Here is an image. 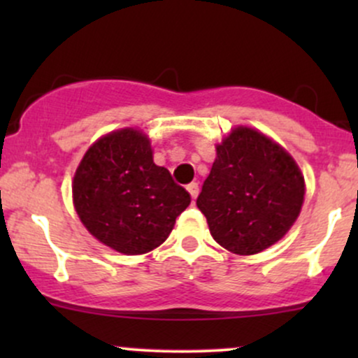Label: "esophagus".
Listing matches in <instances>:
<instances>
[{"label": "esophagus", "mask_w": 358, "mask_h": 358, "mask_svg": "<svg viewBox=\"0 0 358 358\" xmlns=\"http://www.w3.org/2000/svg\"><path fill=\"white\" fill-rule=\"evenodd\" d=\"M187 190H188V193H190V195H192V199L195 200L196 195H199V183H195V182L190 183V185H188V187H187Z\"/></svg>", "instance_id": "obj_1"}]
</instances>
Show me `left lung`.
Listing matches in <instances>:
<instances>
[{
	"label": "left lung",
	"instance_id": "left-lung-1",
	"mask_svg": "<svg viewBox=\"0 0 358 358\" xmlns=\"http://www.w3.org/2000/svg\"><path fill=\"white\" fill-rule=\"evenodd\" d=\"M303 200L305 178L291 155L259 131L239 126L217 145L196 207L222 248L250 256L289 231Z\"/></svg>",
	"mask_w": 358,
	"mask_h": 358
}]
</instances>
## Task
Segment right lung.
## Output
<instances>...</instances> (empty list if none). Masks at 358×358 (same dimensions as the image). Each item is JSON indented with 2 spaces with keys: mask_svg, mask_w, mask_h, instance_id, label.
I'll return each instance as SVG.
<instances>
[{
  "mask_svg": "<svg viewBox=\"0 0 358 358\" xmlns=\"http://www.w3.org/2000/svg\"><path fill=\"white\" fill-rule=\"evenodd\" d=\"M85 229L117 252L136 256L158 248L190 205V193L156 166L146 134L126 127L97 139L72 183Z\"/></svg>",
  "mask_w": 358,
  "mask_h": 358,
  "instance_id": "add662e5",
  "label": "right lung"
}]
</instances>
